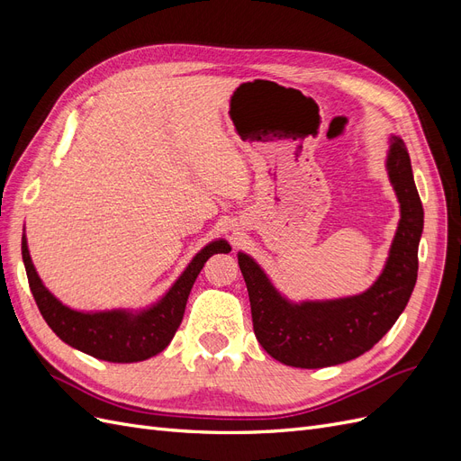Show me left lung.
Segmentation results:
<instances>
[{"instance_id":"1","label":"left lung","mask_w":461,"mask_h":461,"mask_svg":"<svg viewBox=\"0 0 461 461\" xmlns=\"http://www.w3.org/2000/svg\"><path fill=\"white\" fill-rule=\"evenodd\" d=\"M386 171L400 202V221L388 259L371 288L357 296L294 303L278 292L248 254L239 265L252 305L254 332L263 350L290 367L319 369L356 359L393 329L417 281V248L423 205L402 138H390Z\"/></svg>"}]
</instances>
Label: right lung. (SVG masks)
Here are the masks:
<instances>
[{
    "instance_id": "obj_1",
    "label": "right lung",
    "mask_w": 461,
    "mask_h": 461,
    "mask_svg": "<svg viewBox=\"0 0 461 461\" xmlns=\"http://www.w3.org/2000/svg\"><path fill=\"white\" fill-rule=\"evenodd\" d=\"M219 252H230L227 240H213L194 256L175 285L165 296L142 312L111 310V312H77L67 308L41 283L29 254V244L23 234V261L29 276L31 292L41 317L58 337L92 357L132 364L163 352L173 340L183 321L190 290L196 283L203 263Z\"/></svg>"
}]
</instances>
